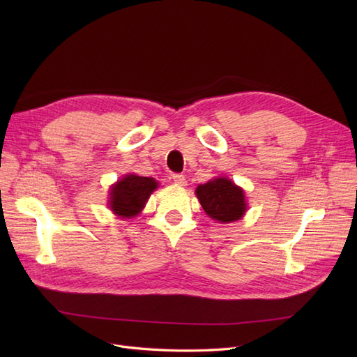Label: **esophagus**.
<instances>
[{
  "label": "esophagus",
  "instance_id": "obj_1",
  "mask_svg": "<svg viewBox=\"0 0 357 357\" xmlns=\"http://www.w3.org/2000/svg\"><path fill=\"white\" fill-rule=\"evenodd\" d=\"M172 180L177 186H186V177L183 174H172Z\"/></svg>",
  "mask_w": 357,
  "mask_h": 357
}]
</instances>
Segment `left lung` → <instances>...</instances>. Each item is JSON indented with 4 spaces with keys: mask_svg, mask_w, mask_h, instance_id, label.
Wrapping results in <instances>:
<instances>
[{
    "mask_svg": "<svg viewBox=\"0 0 357 357\" xmlns=\"http://www.w3.org/2000/svg\"><path fill=\"white\" fill-rule=\"evenodd\" d=\"M195 193L208 218L219 223L240 220L247 210L244 190L231 178L215 177L199 185Z\"/></svg>",
    "mask_w": 357,
    "mask_h": 357,
    "instance_id": "left-lung-1",
    "label": "left lung"
}]
</instances>
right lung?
I'll return each mask as SVG.
<instances>
[{
	"label": "right lung",
	"instance_id": "add662e5",
	"mask_svg": "<svg viewBox=\"0 0 357 357\" xmlns=\"http://www.w3.org/2000/svg\"><path fill=\"white\" fill-rule=\"evenodd\" d=\"M158 188V181L152 177H139L137 174H126L117 180L110 189L109 207L123 219H131L142 213L144 205Z\"/></svg>",
	"mask_w": 357,
	"mask_h": 357
}]
</instances>
